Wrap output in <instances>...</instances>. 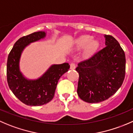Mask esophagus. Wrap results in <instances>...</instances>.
Returning a JSON list of instances; mask_svg holds the SVG:
<instances>
[{
    "instance_id": "obj_1",
    "label": "esophagus",
    "mask_w": 133,
    "mask_h": 133,
    "mask_svg": "<svg viewBox=\"0 0 133 133\" xmlns=\"http://www.w3.org/2000/svg\"><path fill=\"white\" fill-rule=\"evenodd\" d=\"M75 68H76V64H75L74 62L71 63V64H70V69H75Z\"/></svg>"
}]
</instances>
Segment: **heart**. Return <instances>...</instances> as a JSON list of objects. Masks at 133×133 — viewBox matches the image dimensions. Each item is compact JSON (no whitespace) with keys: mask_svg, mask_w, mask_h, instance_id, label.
<instances>
[{"mask_svg":"<svg viewBox=\"0 0 133 133\" xmlns=\"http://www.w3.org/2000/svg\"><path fill=\"white\" fill-rule=\"evenodd\" d=\"M98 45L99 43L97 41L93 40V37L90 35L82 36L74 42V47L77 50L83 49L88 46L85 51V55L86 56L92 54L97 49Z\"/></svg>","mask_w":133,"mask_h":133,"instance_id":"1","label":"heart"}]
</instances>
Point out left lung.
<instances>
[{
    "label": "left lung",
    "mask_w": 133,
    "mask_h": 133,
    "mask_svg": "<svg viewBox=\"0 0 133 133\" xmlns=\"http://www.w3.org/2000/svg\"><path fill=\"white\" fill-rule=\"evenodd\" d=\"M106 47L78 64L77 94L82 100L97 103L109 99L122 86L125 75V55L118 41L105 35Z\"/></svg>",
    "instance_id": "1"
}]
</instances>
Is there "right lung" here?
Segmentation results:
<instances>
[{
	"instance_id": "right-lung-1",
	"label": "right lung",
	"mask_w": 133,
	"mask_h": 133,
	"mask_svg": "<svg viewBox=\"0 0 133 133\" xmlns=\"http://www.w3.org/2000/svg\"><path fill=\"white\" fill-rule=\"evenodd\" d=\"M45 36V32L39 31L19 38L8 57L6 75L9 87L22 103L30 106H40L51 101L55 95L58 80L70 68L68 63L56 64L52 65L37 80L30 81L23 77L19 67L22 51L29 43Z\"/></svg>"
}]
</instances>
